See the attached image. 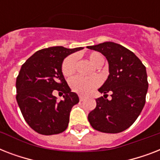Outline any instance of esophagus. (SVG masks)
<instances>
[{
  "mask_svg": "<svg viewBox=\"0 0 160 160\" xmlns=\"http://www.w3.org/2000/svg\"><path fill=\"white\" fill-rule=\"evenodd\" d=\"M79 98H80V101H83V100H85V96H84V95H79Z\"/></svg>",
  "mask_w": 160,
  "mask_h": 160,
  "instance_id": "34e87169",
  "label": "esophagus"
}]
</instances>
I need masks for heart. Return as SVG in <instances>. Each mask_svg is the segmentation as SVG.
<instances>
[{
	"label": "heart",
	"instance_id": "1",
	"mask_svg": "<svg viewBox=\"0 0 160 160\" xmlns=\"http://www.w3.org/2000/svg\"><path fill=\"white\" fill-rule=\"evenodd\" d=\"M88 60L90 64L95 67H100L104 63V58L97 52H91L88 55ZM76 58L74 55H70L64 60L62 65L63 75L69 77L75 72ZM100 85V80L96 77L83 78L77 76L73 78L70 81V86L75 92L81 95H88L95 90Z\"/></svg>",
	"mask_w": 160,
	"mask_h": 160
}]
</instances>
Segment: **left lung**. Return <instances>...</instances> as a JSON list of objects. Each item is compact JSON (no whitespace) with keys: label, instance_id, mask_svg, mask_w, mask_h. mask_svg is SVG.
<instances>
[{"label":"left lung","instance_id":"1","mask_svg":"<svg viewBox=\"0 0 160 160\" xmlns=\"http://www.w3.org/2000/svg\"><path fill=\"white\" fill-rule=\"evenodd\" d=\"M88 49L105 55L109 64V75L99 92L112 93L111 100H95L96 107L88 114L91 126L103 133L115 134L133 124L145 104L148 91L146 68L132 51L119 44L107 41Z\"/></svg>","mask_w":160,"mask_h":160}]
</instances>
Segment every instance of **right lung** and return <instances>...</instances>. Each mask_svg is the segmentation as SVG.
Listing matches in <instances>:
<instances>
[{
  "instance_id": "add662e5",
  "label": "right lung",
  "mask_w": 160,
  "mask_h": 160,
  "mask_svg": "<svg viewBox=\"0 0 160 160\" xmlns=\"http://www.w3.org/2000/svg\"><path fill=\"white\" fill-rule=\"evenodd\" d=\"M82 49H42L21 65L16 82V101L26 123L39 134L51 135L67 129L70 110L79 97L65 80L62 64L68 55ZM54 89L65 93L64 100H57Z\"/></svg>"
}]
</instances>
